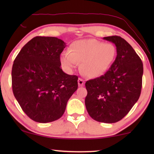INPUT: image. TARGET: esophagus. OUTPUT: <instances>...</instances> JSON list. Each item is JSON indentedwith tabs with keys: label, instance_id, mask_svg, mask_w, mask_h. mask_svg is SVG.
<instances>
[{
	"label": "esophagus",
	"instance_id": "1",
	"mask_svg": "<svg viewBox=\"0 0 154 154\" xmlns=\"http://www.w3.org/2000/svg\"><path fill=\"white\" fill-rule=\"evenodd\" d=\"M84 81L83 79H79V80H78V84H79V87H82L84 85Z\"/></svg>",
	"mask_w": 154,
	"mask_h": 154
}]
</instances>
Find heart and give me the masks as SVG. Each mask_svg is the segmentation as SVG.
Segmentation results:
<instances>
[{
    "label": "heart",
    "instance_id": "1",
    "mask_svg": "<svg viewBox=\"0 0 154 154\" xmlns=\"http://www.w3.org/2000/svg\"><path fill=\"white\" fill-rule=\"evenodd\" d=\"M116 54V47L95 39H83L73 42L70 50L60 56V63L65 70L71 72L81 64V71L88 78H97L109 69Z\"/></svg>",
    "mask_w": 154,
    "mask_h": 154
}]
</instances>
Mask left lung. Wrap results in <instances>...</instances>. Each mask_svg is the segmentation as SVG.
<instances>
[{
    "instance_id": "8db88e82",
    "label": "left lung",
    "mask_w": 154,
    "mask_h": 154,
    "mask_svg": "<svg viewBox=\"0 0 154 154\" xmlns=\"http://www.w3.org/2000/svg\"><path fill=\"white\" fill-rule=\"evenodd\" d=\"M116 47V58L104 75L85 83V104L97 121L116 123L137 102L142 90L143 64L131 45L117 35L104 37Z\"/></svg>"
}]
</instances>
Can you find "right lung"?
<instances>
[{
  "label": "right lung",
  "instance_id": "obj_1",
  "mask_svg": "<svg viewBox=\"0 0 154 154\" xmlns=\"http://www.w3.org/2000/svg\"><path fill=\"white\" fill-rule=\"evenodd\" d=\"M56 37L36 36L22 48L12 69V91L24 112L38 123L62 116L69 98L78 89V76L61 68L66 47Z\"/></svg>",
  "mask_w": 154,
  "mask_h": 154
}]
</instances>
